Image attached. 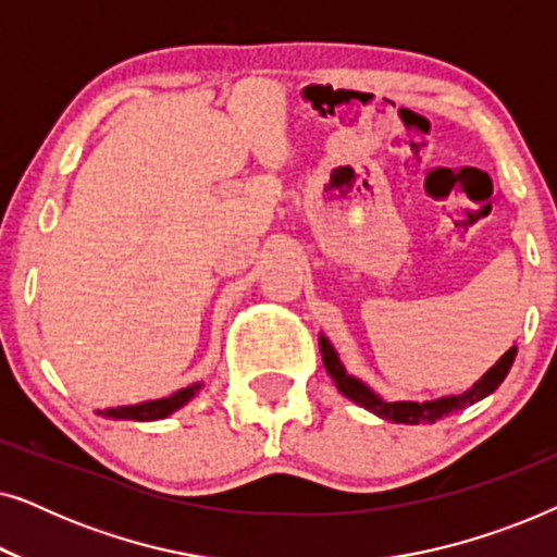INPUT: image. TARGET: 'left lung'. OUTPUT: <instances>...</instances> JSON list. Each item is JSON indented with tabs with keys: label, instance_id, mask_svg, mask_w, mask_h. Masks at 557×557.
Instances as JSON below:
<instances>
[{
	"label": "left lung",
	"instance_id": "left-lung-1",
	"mask_svg": "<svg viewBox=\"0 0 557 557\" xmlns=\"http://www.w3.org/2000/svg\"><path fill=\"white\" fill-rule=\"evenodd\" d=\"M319 349H322L324 368L332 375L334 385L339 387L342 395H347V398L355 400L357 406L368 408L370 413L385 418V421L408 423V425L436 423V421H441V418H446V416H451V413H459V410L471 406V403L482 400L484 395L494 393L499 387L502 380L507 377V372H509V368H512L515 355H517V347H509L507 352L499 357V362L494 364V368L486 372V375L479 380V383H474V387H469V391L461 393V395H448V398L425 400V403H413V400L387 403L383 398H377V395L372 393L368 385L360 383V380L352 377V375H347V370L342 368L337 352H334L332 345L324 337H319Z\"/></svg>",
	"mask_w": 557,
	"mask_h": 557
}]
</instances>
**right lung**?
<instances>
[{
  "mask_svg": "<svg viewBox=\"0 0 557 557\" xmlns=\"http://www.w3.org/2000/svg\"><path fill=\"white\" fill-rule=\"evenodd\" d=\"M200 383L182 387V391L172 393L170 398H159V400H147V403H136V406H121V408H106L98 410V416L103 418H113V421H159V418H166L174 410L185 406L189 398H195V393L200 391Z\"/></svg>",
  "mask_w": 557,
  "mask_h": 557,
  "instance_id": "add662e5",
  "label": "right lung"
}]
</instances>
